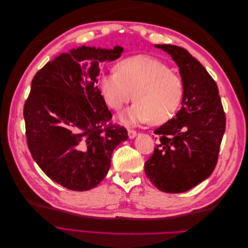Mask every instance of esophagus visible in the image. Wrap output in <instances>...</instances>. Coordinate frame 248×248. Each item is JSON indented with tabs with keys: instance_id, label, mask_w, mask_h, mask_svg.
Returning <instances> with one entry per match:
<instances>
[{
	"instance_id": "34e87169",
	"label": "esophagus",
	"mask_w": 248,
	"mask_h": 248,
	"mask_svg": "<svg viewBox=\"0 0 248 248\" xmlns=\"http://www.w3.org/2000/svg\"><path fill=\"white\" fill-rule=\"evenodd\" d=\"M128 137H129V139H134L137 137V131L132 130V129H128Z\"/></svg>"
}]
</instances>
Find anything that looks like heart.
I'll return each mask as SVG.
<instances>
[{
    "label": "heart",
    "mask_w": 248,
    "mask_h": 248,
    "mask_svg": "<svg viewBox=\"0 0 248 248\" xmlns=\"http://www.w3.org/2000/svg\"><path fill=\"white\" fill-rule=\"evenodd\" d=\"M99 87L108 106L116 110L131 101L134 93L136 103L120 116L127 125L167 122L175 115L183 95L181 79L168 65L141 55L122 60L117 72L103 74Z\"/></svg>",
    "instance_id": "heart-1"
}]
</instances>
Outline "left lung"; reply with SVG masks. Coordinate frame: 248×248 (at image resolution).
Masks as SVG:
<instances>
[{"mask_svg":"<svg viewBox=\"0 0 248 248\" xmlns=\"http://www.w3.org/2000/svg\"><path fill=\"white\" fill-rule=\"evenodd\" d=\"M176 62L182 79V107L157 128L159 144L145 163V171L163 192L181 193L210 177L217 163L224 130L218 88L198 60L186 49L155 44Z\"/></svg>","mask_w":248,"mask_h":248,"instance_id":"left-lung-1","label":"left lung"}]
</instances>
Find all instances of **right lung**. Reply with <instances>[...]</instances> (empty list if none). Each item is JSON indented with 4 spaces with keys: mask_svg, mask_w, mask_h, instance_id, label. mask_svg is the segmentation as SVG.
I'll use <instances>...</instances> for the list:
<instances>
[{
    "mask_svg": "<svg viewBox=\"0 0 248 248\" xmlns=\"http://www.w3.org/2000/svg\"><path fill=\"white\" fill-rule=\"evenodd\" d=\"M122 52L118 46L72 48L32 80L24 107L28 147L44 174L66 188L96 187L108 174L114 149L128 139L124 127L108 125L111 114L97 87L99 64Z\"/></svg>",
    "mask_w": 248,
    "mask_h": 248,
    "instance_id": "right-lung-1",
    "label": "right lung"
}]
</instances>
